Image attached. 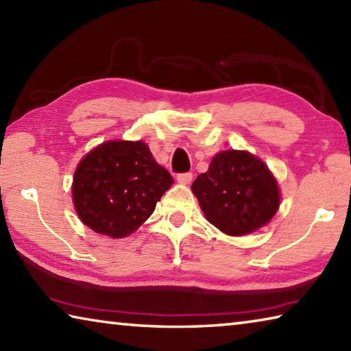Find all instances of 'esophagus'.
I'll return each mask as SVG.
<instances>
[{"label":"esophagus","mask_w":351,"mask_h":351,"mask_svg":"<svg viewBox=\"0 0 351 351\" xmlns=\"http://www.w3.org/2000/svg\"><path fill=\"white\" fill-rule=\"evenodd\" d=\"M176 180H178V182H181V184H190V181L193 180V175L190 173V171H187V173H180L176 176Z\"/></svg>","instance_id":"34e87169"}]
</instances>
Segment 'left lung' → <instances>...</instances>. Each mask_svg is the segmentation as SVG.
<instances>
[{
    "mask_svg": "<svg viewBox=\"0 0 351 351\" xmlns=\"http://www.w3.org/2000/svg\"><path fill=\"white\" fill-rule=\"evenodd\" d=\"M206 218L228 235H246L271 221L280 206L276 178L249 152L226 150L192 184Z\"/></svg>",
    "mask_w": 351,
    "mask_h": 351,
    "instance_id": "obj_1",
    "label": "left lung"
}]
</instances>
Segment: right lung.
Wrapping results in <instances>:
<instances>
[{"label": "right lung", "mask_w": 351, "mask_h": 351, "mask_svg": "<svg viewBox=\"0 0 351 351\" xmlns=\"http://www.w3.org/2000/svg\"><path fill=\"white\" fill-rule=\"evenodd\" d=\"M173 178L142 141H108L77 165L73 201L94 232L122 239L152 215Z\"/></svg>", "instance_id": "add662e5"}]
</instances>
